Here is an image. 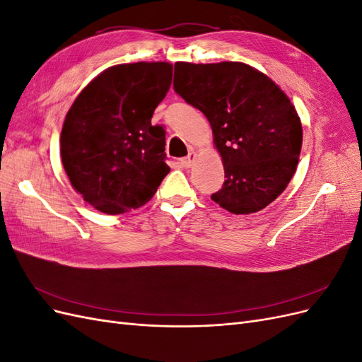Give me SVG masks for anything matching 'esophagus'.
<instances>
[{"label":"esophagus","instance_id":"1","mask_svg":"<svg viewBox=\"0 0 362 362\" xmlns=\"http://www.w3.org/2000/svg\"><path fill=\"white\" fill-rule=\"evenodd\" d=\"M194 160H196V154L192 151V152H189L187 157L181 158V164H182L184 168H192V164L194 163Z\"/></svg>","mask_w":362,"mask_h":362}]
</instances>
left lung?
Masks as SVG:
<instances>
[{
    "instance_id": "left-lung-1",
    "label": "left lung",
    "mask_w": 362,
    "mask_h": 362,
    "mask_svg": "<svg viewBox=\"0 0 362 362\" xmlns=\"http://www.w3.org/2000/svg\"><path fill=\"white\" fill-rule=\"evenodd\" d=\"M173 89L211 125L226 178L211 194L216 204L250 214L286 190L299 163L302 124L275 81L240 62H177Z\"/></svg>"
}]
</instances>
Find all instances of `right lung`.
Listing matches in <instances>:
<instances>
[{
    "instance_id": "add662e5",
    "label": "right lung",
    "mask_w": 362,
    "mask_h": 362,
    "mask_svg": "<svg viewBox=\"0 0 362 362\" xmlns=\"http://www.w3.org/2000/svg\"><path fill=\"white\" fill-rule=\"evenodd\" d=\"M172 83V64H116L87 84L60 134L64 172L76 193L105 214L145 205L170 168L166 133L151 117Z\"/></svg>"
}]
</instances>
